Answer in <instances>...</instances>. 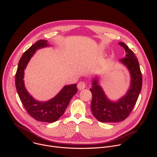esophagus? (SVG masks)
Masks as SVG:
<instances>
[{"label":"esophagus","mask_w":157,"mask_h":157,"mask_svg":"<svg viewBox=\"0 0 157 157\" xmlns=\"http://www.w3.org/2000/svg\"><path fill=\"white\" fill-rule=\"evenodd\" d=\"M86 87V83L83 81H80L78 84V88L79 90H82L84 88Z\"/></svg>","instance_id":"1"}]
</instances>
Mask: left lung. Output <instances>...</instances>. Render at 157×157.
Here are the masks:
<instances>
[{
	"instance_id": "8db88e82",
	"label": "left lung",
	"mask_w": 157,
	"mask_h": 157,
	"mask_svg": "<svg viewBox=\"0 0 157 157\" xmlns=\"http://www.w3.org/2000/svg\"><path fill=\"white\" fill-rule=\"evenodd\" d=\"M119 44L125 51V58L119 61L127 67L130 75V85L127 92L117 101L106 96L99 84L98 77L93 78L90 91L93 94L91 109L93 116L101 122H118L124 121L136 105L142 86V76L138 59L134 53L123 42Z\"/></svg>"
}]
</instances>
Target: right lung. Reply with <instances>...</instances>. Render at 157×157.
<instances>
[{
    "label": "right lung",
    "instance_id": "1",
    "mask_svg": "<svg viewBox=\"0 0 157 157\" xmlns=\"http://www.w3.org/2000/svg\"><path fill=\"white\" fill-rule=\"evenodd\" d=\"M47 40L35 42L21 56L15 75V86L20 99L28 114L36 121L52 123L63 115L71 98L77 93V84L64 86L53 98L41 102L35 99L27 91L24 84V71L31 58L36 50L48 47Z\"/></svg>",
    "mask_w": 157,
    "mask_h": 157
}]
</instances>
